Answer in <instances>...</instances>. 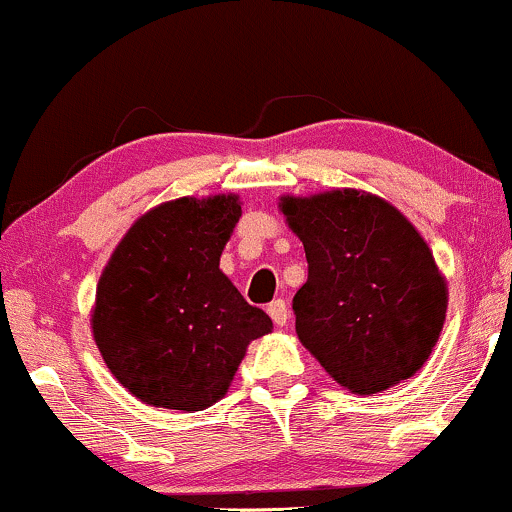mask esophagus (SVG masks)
<instances>
[{
	"mask_svg": "<svg viewBox=\"0 0 512 512\" xmlns=\"http://www.w3.org/2000/svg\"><path fill=\"white\" fill-rule=\"evenodd\" d=\"M268 314L273 318L275 326H285L290 321V309H287L285 299H275V302L268 304Z\"/></svg>",
	"mask_w": 512,
	"mask_h": 512,
	"instance_id": "34e87169",
	"label": "esophagus"
}]
</instances>
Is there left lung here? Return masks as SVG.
I'll list each match as a JSON object with an SVG mask.
<instances>
[{"label": "left lung", "instance_id": "1", "mask_svg": "<svg viewBox=\"0 0 512 512\" xmlns=\"http://www.w3.org/2000/svg\"><path fill=\"white\" fill-rule=\"evenodd\" d=\"M280 210L309 263L292 299L306 350L359 395L417 374L446 321L448 287L412 222L357 189L282 196Z\"/></svg>", "mask_w": 512, "mask_h": 512}]
</instances>
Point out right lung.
Listing matches in <instances>:
<instances>
[{
    "label": "right lung",
    "instance_id": "right-lung-1",
    "mask_svg": "<svg viewBox=\"0 0 512 512\" xmlns=\"http://www.w3.org/2000/svg\"><path fill=\"white\" fill-rule=\"evenodd\" d=\"M239 218L234 194L167 201L131 225L102 270L95 345L146 405L206 410L227 393L246 345L273 328L220 270Z\"/></svg>",
    "mask_w": 512,
    "mask_h": 512
}]
</instances>
